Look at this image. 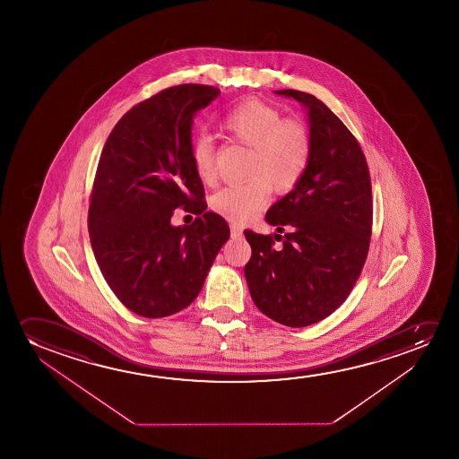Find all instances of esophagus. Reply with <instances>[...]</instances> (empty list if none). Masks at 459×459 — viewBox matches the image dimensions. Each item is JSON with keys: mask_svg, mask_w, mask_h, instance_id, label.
Returning a JSON list of instances; mask_svg holds the SVG:
<instances>
[{"mask_svg": "<svg viewBox=\"0 0 459 459\" xmlns=\"http://www.w3.org/2000/svg\"><path fill=\"white\" fill-rule=\"evenodd\" d=\"M230 235H232V238H241V237H243L241 227H239L238 224H232V226H230Z\"/></svg>", "mask_w": 459, "mask_h": 459, "instance_id": "esophagus-1", "label": "esophagus"}]
</instances>
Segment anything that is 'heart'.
Wrapping results in <instances>:
<instances>
[{"mask_svg": "<svg viewBox=\"0 0 459 459\" xmlns=\"http://www.w3.org/2000/svg\"><path fill=\"white\" fill-rule=\"evenodd\" d=\"M222 132L249 147L246 180L218 189L210 205L216 213L245 222L264 207L271 186L279 193L295 188L312 157V136L307 126L262 100H246L229 109L220 122ZM191 161L202 182L214 177V145L202 134L191 144Z\"/></svg>", "mask_w": 459, "mask_h": 459, "instance_id": "obj_1", "label": "heart"}]
</instances>
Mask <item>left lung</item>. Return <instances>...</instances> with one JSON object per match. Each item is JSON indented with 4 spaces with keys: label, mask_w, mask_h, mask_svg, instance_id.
Segmentation results:
<instances>
[{
    "label": "left lung",
    "mask_w": 459,
    "mask_h": 459,
    "mask_svg": "<svg viewBox=\"0 0 459 459\" xmlns=\"http://www.w3.org/2000/svg\"><path fill=\"white\" fill-rule=\"evenodd\" d=\"M307 109L312 157L306 174L266 213L274 235L246 230L245 276L271 320L304 327L325 320L351 293L370 247V172L358 139L315 95L283 89Z\"/></svg>",
    "instance_id": "obj_1"
}]
</instances>
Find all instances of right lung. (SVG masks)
I'll use <instances>...</instances> for the list:
<instances>
[{
  "mask_svg": "<svg viewBox=\"0 0 459 459\" xmlns=\"http://www.w3.org/2000/svg\"><path fill=\"white\" fill-rule=\"evenodd\" d=\"M220 89L180 84L133 107L108 136L91 193L88 227L109 289L144 318H163L195 301L230 237L226 220L207 212L191 161V126ZM197 213L172 227L176 207Z\"/></svg>",
  "mask_w": 459,
  "mask_h": 459,
  "instance_id": "obj_1",
  "label": "right lung"
}]
</instances>
